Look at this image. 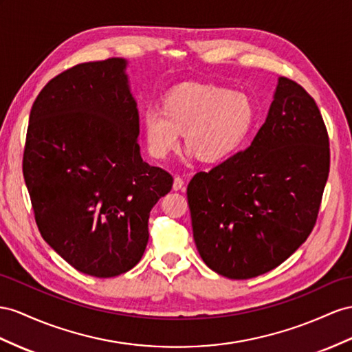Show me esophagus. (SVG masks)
Returning a JSON list of instances; mask_svg holds the SVG:
<instances>
[{"label":"esophagus","mask_w":352,"mask_h":352,"mask_svg":"<svg viewBox=\"0 0 352 352\" xmlns=\"http://www.w3.org/2000/svg\"><path fill=\"white\" fill-rule=\"evenodd\" d=\"M184 179L182 177H175L174 178V190H184Z\"/></svg>","instance_id":"34e87169"}]
</instances>
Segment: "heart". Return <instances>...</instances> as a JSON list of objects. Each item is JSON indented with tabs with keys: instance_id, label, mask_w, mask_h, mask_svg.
<instances>
[{
	"instance_id": "obj_1",
	"label": "heart",
	"mask_w": 352,
	"mask_h": 352,
	"mask_svg": "<svg viewBox=\"0 0 352 352\" xmlns=\"http://www.w3.org/2000/svg\"><path fill=\"white\" fill-rule=\"evenodd\" d=\"M254 120L248 95L215 85L183 83L169 90L162 108L144 111L142 126L151 156L170 155L184 132L188 151L205 164H219L244 144Z\"/></svg>"
}]
</instances>
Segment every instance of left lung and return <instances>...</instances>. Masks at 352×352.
Masks as SVG:
<instances>
[{"label":"left lung","instance_id":"obj_1","mask_svg":"<svg viewBox=\"0 0 352 352\" xmlns=\"http://www.w3.org/2000/svg\"><path fill=\"white\" fill-rule=\"evenodd\" d=\"M329 170V133L317 104L300 85L279 77L251 146L187 186L205 265L248 279L285 262L317 223Z\"/></svg>","mask_w":352,"mask_h":352}]
</instances>
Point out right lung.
<instances>
[{
    "label": "right lung",
    "mask_w": 352,
    "mask_h": 352,
    "mask_svg": "<svg viewBox=\"0 0 352 352\" xmlns=\"http://www.w3.org/2000/svg\"><path fill=\"white\" fill-rule=\"evenodd\" d=\"M124 68V59L110 58L53 77L32 104L23 150L41 236L96 278L140 262L150 211L174 183L140 155V117Z\"/></svg>",
    "instance_id": "obj_1"
}]
</instances>
